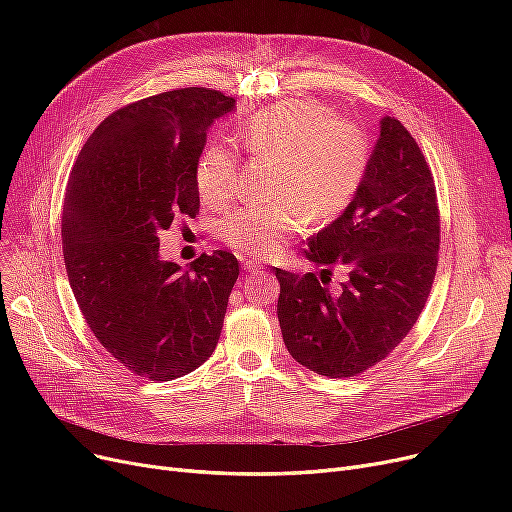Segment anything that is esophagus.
Listing matches in <instances>:
<instances>
[{
	"label": "esophagus",
	"instance_id": "esophagus-1",
	"mask_svg": "<svg viewBox=\"0 0 512 512\" xmlns=\"http://www.w3.org/2000/svg\"><path fill=\"white\" fill-rule=\"evenodd\" d=\"M242 267H245V270H247L249 274H255V272H261V270H265V267H263L259 261H253V259L242 261Z\"/></svg>",
	"mask_w": 512,
	"mask_h": 512
}]
</instances>
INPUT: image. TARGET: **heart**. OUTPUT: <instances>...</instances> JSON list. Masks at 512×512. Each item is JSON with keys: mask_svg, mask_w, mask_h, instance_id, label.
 <instances>
[{"mask_svg": "<svg viewBox=\"0 0 512 512\" xmlns=\"http://www.w3.org/2000/svg\"><path fill=\"white\" fill-rule=\"evenodd\" d=\"M238 147L276 164V201L232 215L220 230L226 245L255 259L282 253L307 218L317 224L340 218L359 195L371 157L367 132L315 99H288L253 114L238 132ZM195 184L203 203L226 207L238 195L236 153L207 147Z\"/></svg>", "mask_w": 512, "mask_h": 512, "instance_id": "1", "label": "heart"}]
</instances>
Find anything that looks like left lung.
Wrapping results in <instances>:
<instances>
[{
	"mask_svg": "<svg viewBox=\"0 0 512 512\" xmlns=\"http://www.w3.org/2000/svg\"><path fill=\"white\" fill-rule=\"evenodd\" d=\"M305 257L321 270L276 267L278 319L292 359L328 378H353L386 359L419 319L440 251V209L432 170L396 118H382L380 139L355 201L307 240ZM334 264L349 280L330 293Z\"/></svg>",
	"mask_w": 512,
	"mask_h": 512,
	"instance_id": "left-lung-1",
	"label": "left lung"
}]
</instances>
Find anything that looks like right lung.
<instances>
[{"label": "right lung", "mask_w": 512, "mask_h": 512, "mask_svg": "<svg viewBox=\"0 0 512 512\" xmlns=\"http://www.w3.org/2000/svg\"><path fill=\"white\" fill-rule=\"evenodd\" d=\"M232 107L205 87L128 103L95 128L68 180L62 245L74 299L105 351L153 382L195 371L222 334L236 257L203 253L180 272L159 257V232L199 213L207 128Z\"/></svg>", "instance_id": "1"}]
</instances>
